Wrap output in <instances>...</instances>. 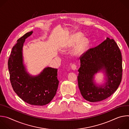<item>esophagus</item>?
<instances>
[{
	"mask_svg": "<svg viewBox=\"0 0 129 129\" xmlns=\"http://www.w3.org/2000/svg\"><path fill=\"white\" fill-rule=\"evenodd\" d=\"M77 66L76 64H75V63L72 64L71 65V69H72V70H75L77 69Z\"/></svg>",
	"mask_w": 129,
	"mask_h": 129,
	"instance_id": "esophagus-1",
	"label": "esophagus"
}]
</instances>
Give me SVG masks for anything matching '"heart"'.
<instances>
[{
  "label": "heart",
  "instance_id": "heart-1",
  "mask_svg": "<svg viewBox=\"0 0 129 129\" xmlns=\"http://www.w3.org/2000/svg\"><path fill=\"white\" fill-rule=\"evenodd\" d=\"M82 37V35L80 34H76L70 41V43L68 45V46H71L74 45L76 42L80 40L78 42L77 46H76L74 49V53L75 54H79L81 53L87 47L89 44V41L87 38H83L81 39Z\"/></svg>",
  "mask_w": 129,
  "mask_h": 129
}]
</instances>
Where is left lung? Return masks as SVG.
I'll use <instances>...</instances> for the list:
<instances>
[{
	"mask_svg": "<svg viewBox=\"0 0 129 129\" xmlns=\"http://www.w3.org/2000/svg\"><path fill=\"white\" fill-rule=\"evenodd\" d=\"M80 59L78 81L82 96L94 103L112 95L120 85L122 75L121 53L115 41L107 38L98 46L84 52ZM103 69L106 71L107 82L105 86L97 87L93 83V76Z\"/></svg>",
	"mask_w": 129,
	"mask_h": 129,
	"instance_id": "8db88e82",
	"label": "left lung"
}]
</instances>
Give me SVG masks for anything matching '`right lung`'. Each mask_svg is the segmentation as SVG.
<instances>
[{"label": "right lung", "instance_id": "right-lung-1", "mask_svg": "<svg viewBox=\"0 0 129 129\" xmlns=\"http://www.w3.org/2000/svg\"><path fill=\"white\" fill-rule=\"evenodd\" d=\"M33 31L24 34L13 47L8 60L10 80L15 92L25 102L43 106L49 103L57 92L59 81L58 69L45 68L36 77L30 76L23 64L22 50L25 39Z\"/></svg>", "mask_w": 129, "mask_h": 129}]
</instances>
